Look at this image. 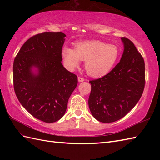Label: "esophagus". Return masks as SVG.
<instances>
[{
  "label": "esophagus",
  "mask_w": 160,
  "mask_h": 160,
  "mask_svg": "<svg viewBox=\"0 0 160 160\" xmlns=\"http://www.w3.org/2000/svg\"><path fill=\"white\" fill-rule=\"evenodd\" d=\"M78 82H83V81H84L85 80H84V78H82V77H78Z\"/></svg>",
  "instance_id": "1"
}]
</instances>
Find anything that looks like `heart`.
Masks as SVG:
<instances>
[{"mask_svg":"<svg viewBox=\"0 0 160 160\" xmlns=\"http://www.w3.org/2000/svg\"><path fill=\"white\" fill-rule=\"evenodd\" d=\"M62 57L68 69L74 70L85 60V69L90 76H105L113 69L119 58L118 47L98 40H87L75 44V49L64 47Z\"/></svg>","mask_w":160,"mask_h":160,"instance_id":"b5f03b06","label":"heart"}]
</instances>
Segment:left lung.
Returning <instances> with one entry per match:
<instances>
[{
	"label": "left lung",
	"mask_w": 160,
	"mask_h": 160,
	"mask_svg": "<svg viewBox=\"0 0 160 160\" xmlns=\"http://www.w3.org/2000/svg\"><path fill=\"white\" fill-rule=\"evenodd\" d=\"M124 52L116 66L99 79L89 81V107L99 122L109 123L124 117L140 100L145 84V64L134 44L122 38Z\"/></svg>",
	"instance_id": "obj_1"
}]
</instances>
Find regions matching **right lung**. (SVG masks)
Masks as SVG:
<instances>
[{"label":"right lung","instance_id":"right-lung-1","mask_svg":"<svg viewBox=\"0 0 160 160\" xmlns=\"http://www.w3.org/2000/svg\"><path fill=\"white\" fill-rule=\"evenodd\" d=\"M66 35L45 32L24 43L14 59L13 87L22 106L47 123L62 118L78 77L62 64Z\"/></svg>","mask_w":160,"mask_h":160}]
</instances>
